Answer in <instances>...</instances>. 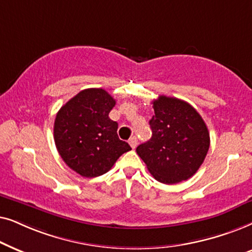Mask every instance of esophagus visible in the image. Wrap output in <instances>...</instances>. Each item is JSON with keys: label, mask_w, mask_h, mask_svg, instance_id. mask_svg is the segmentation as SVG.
<instances>
[{"label": "esophagus", "mask_w": 252, "mask_h": 252, "mask_svg": "<svg viewBox=\"0 0 252 252\" xmlns=\"http://www.w3.org/2000/svg\"><path fill=\"white\" fill-rule=\"evenodd\" d=\"M137 143H138V140H137V138H136L135 136L131 137V138H130V140H129V144H130V146H131L132 149H135V147L137 146Z\"/></svg>", "instance_id": "obj_1"}]
</instances>
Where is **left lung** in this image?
<instances>
[{
  "instance_id": "obj_1",
  "label": "left lung",
  "mask_w": 252,
  "mask_h": 252,
  "mask_svg": "<svg viewBox=\"0 0 252 252\" xmlns=\"http://www.w3.org/2000/svg\"><path fill=\"white\" fill-rule=\"evenodd\" d=\"M152 103V137L137 147V154L161 183L175 184L190 179L202 166L210 147L205 122L183 100L160 95Z\"/></svg>"
}]
</instances>
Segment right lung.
<instances>
[{
  "label": "right lung",
  "instance_id": "1",
  "mask_svg": "<svg viewBox=\"0 0 252 252\" xmlns=\"http://www.w3.org/2000/svg\"><path fill=\"white\" fill-rule=\"evenodd\" d=\"M116 101L102 89H86L61 107L54 123V140L63 161L83 177L108 172L131 147L117 136L109 119Z\"/></svg>",
  "mask_w": 252,
  "mask_h": 252
}]
</instances>
